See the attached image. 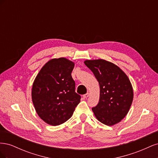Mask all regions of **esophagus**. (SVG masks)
<instances>
[{"label": "esophagus", "mask_w": 158, "mask_h": 158, "mask_svg": "<svg viewBox=\"0 0 158 158\" xmlns=\"http://www.w3.org/2000/svg\"><path fill=\"white\" fill-rule=\"evenodd\" d=\"M89 93H87V94H84V95H83V98H87L89 97Z\"/></svg>", "instance_id": "1"}]
</instances>
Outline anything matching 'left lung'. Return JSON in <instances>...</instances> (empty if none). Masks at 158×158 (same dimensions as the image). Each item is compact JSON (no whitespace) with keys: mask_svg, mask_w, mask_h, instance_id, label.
I'll return each mask as SVG.
<instances>
[{"mask_svg":"<svg viewBox=\"0 0 158 158\" xmlns=\"http://www.w3.org/2000/svg\"><path fill=\"white\" fill-rule=\"evenodd\" d=\"M84 64L98 80L99 100L92 111L98 120L112 126L124 118L133 100V89L128 76L114 64L103 59L86 60Z\"/></svg>","mask_w":158,"mask_h":158,"instance_id":"obj_1","label":"left lung"}]
</instances>
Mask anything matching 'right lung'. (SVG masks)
Returning a JSON list of instances; mask_svg holds the SVG:
<instances>
[{
  "instance_id": "1",
  "label": "right lung",
  "mask_w": 158,
  "mask_h": 158,
  "mask_svg": "<svg viewBox=\"0 0 158 158\" xmlns=\"http://www.w3.org/2000/svg\"><path fill=\"white\" fill-rule=\"evenodd\" d=\"M74 67V63L67 59H52L43 66L33 82V106L39 117L49 125L57 126L68 121L80 102L71 76Z\"/></svg>"
}]
</instances>
